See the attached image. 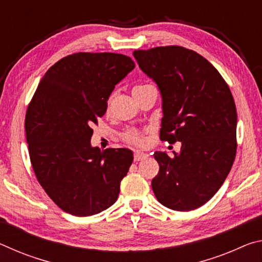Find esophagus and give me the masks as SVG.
I'll return each mask as SVG.
<instances>
[{
	"mask_svg": "<svg viewBox=\"0 0 262 262\" xmlns=\"http://www.w3.org/2000/svg\"><path fill=\"white\" fill-rule=\"evenodd\" d=\"M148 157L147 154H143V152H139V151H135L134 152V161L135 162H140V161H143Z\"/></svg>",
	"mask_w": 262,
	"mask_h": 262,
	"instance_id": "obj_1",
	"label": "esophagus"
}]
</instances>
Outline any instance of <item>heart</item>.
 <instances>
[{
    "label": "heart",
    "mask_w": 262,
    "mask_h": 262,
    "mask_svg": "<svg viewBox=\"0 0 262 262\" xmlns=\"http://www.w3.org/2000/svg\"><path fill=\"white\" fill-rule=\"evenodd\" d=\"M149 85H151V84H140V85H136L133 89V91L147 88ZM121 139L123 142H126V143L135 145V147H142V145L145 144L144 133L136 129V128H127V129L121 134Z\"/></svg>",
    "instance_id": "1"
}]
</instances>
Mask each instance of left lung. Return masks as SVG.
<instances>
[{
	"label": "left lung",
	"instance_id": "1",
	"mask_svg": "<svg viewBox=\"0 0 262 262\" xmlns=\"http://www.w3.org/2000/svg\"><path fill=\"white\" fill-rule=\"evenodd\" d=\"M140 68L161 90L162 141L181 142L180 154L155 152L159 172L151 181L157 200L189 211L214 196L237 151V111L230 88L214 66L181 46L137 50Z\"/></svg>",
	"mask_w": 262,
	"mask_h": 262
}]
</instances>
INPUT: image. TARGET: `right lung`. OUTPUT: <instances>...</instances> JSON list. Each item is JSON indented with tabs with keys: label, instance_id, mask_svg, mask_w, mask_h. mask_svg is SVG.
Returning <instances> with one entry per match:
<instances>
[{
	"label": "right lung",
	"instance_id": "1",
	"mask_svg": "<svg viewBox=\"0 0 262 262\" xmlns=\"http://www.w3.org/2000/svg\"><path fill=\"white\" fill-rule=\"evenodd\" d=\"M134 68L123 54L74 53L47 70L30 101L25 132L34 174L68 214L95 215L117 201L133 152L100 151L90 140L115 84Z\"/></svg>",
	"mask_w": 262,
	"mask_h": 262
}]
</instances>
